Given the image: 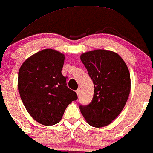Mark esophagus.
Returning <instances> with one entry per match:
<instances>
[{
    "instance_id": "obj_1",
    "label": "esophagus",
    "mask_w": 153,
    "mask_h": 153,
    "mask_svg": "<svg viewBox=\"0 0 153 153\" xmlns=\"http://www.w3.org/2000/svg\"><path fill=\"white\" fill-rule=\"evenodd\" d=\"M76 92L77 95H78V96H79V95H80V92H81L80 89H77V90L76 91Z\"/></svg>"
}]
</instances>
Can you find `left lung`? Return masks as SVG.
<instances>
[{"label": "left lung", "instance_id": "1", "mask_svg": "<svg viewBox=\"0 0 153 153\" xmlns=\"http://www.w3.org/2000/svg\"><path fill=\"white\" fill-rule=\"evenodd\" d=\"M80 59L94 86L92 100L80 105V111L89 125L105 127L125 107L131 89L130 71L121 56L109 50L87 51Z\"/></svg>", "mask_w": 153, "mask_h": 153}]
</instances>
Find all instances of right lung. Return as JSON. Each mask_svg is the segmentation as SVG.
I'll list each match as a JSON object with an SVG mask.
<instances>
[{
    "label": "right lung",
    "mask_w": 153,
    "mask_h": 153,
    "mask_svg": "<svg viewBox=\"0 0 153 153\" xmlns=\"http://www.w3.org/2000/svg\"><path fill=\"white\" fill-rule=\"evenodd\" d=\"M65 56L46 48L23 63L18 89L25 108L36 121L50 126L59 123L67 106L77 99L62 74Z\"/></svg>",
    "instance_id": "right-lung-1"
}]
</instances>
